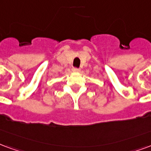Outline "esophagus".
<instances>
[{
    "mask_svg": "<svg viewBox=\"0 0 151 151\" xmlns=\"http://www.w3.org/2000/svg\"><path fill=\"white\" fill-rule=\"evenodd\" d=\"M73 70V72H74V73H78L80 72V69H78V68H73L72 69Z\"/></svg>",
    "mask_w": 151,
    "mask_h": 151,
    "instance_id": "1",
    "label": "esophagus"
}]
</instances>
